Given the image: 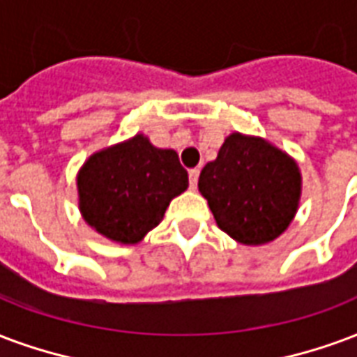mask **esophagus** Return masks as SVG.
I'll use <instances>...</instances> for the list:
<instances>
[{
  "label": "esophagus",
  "mask_w": 357,
  "mask_h": 357,
  "mask_svg": "<svg viewBox=\"0 0 357 357\" xmlns=\"http://www.w3.org/2000/svg\"><path fill=\"white\" fill-rule=\"evenodd\" d=\"M199 176H200L199 168H192V170H189V187H191V189H197V185H199Z\"/></svg>",
  "instance_id": "obj_1"
}]
</instances>
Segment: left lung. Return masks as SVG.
Listing matches in <instances>:
<instances>
[{
    "label": "left lung",
    "mask_w": 357,
    "mask_h": 357,
    "mask_svg": "<svg viewBox=\"0 0 357 357\" xmlns=\"http://www.w3.org/2000/svg\"><path fill=\"white\" fill-rule=\"evenodd\" d=\"M199 191L221 231L242 244L259 245L291 223L301 174L293 158L265 139L231 134L218 158L200 172Z\"/></svg>",
    "instance_id": "left-lung-1"
}]
</instances>
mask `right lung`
Masks as SVG:
<instances>
[{
    "label": "right lung",
    "mask_w": 357,
    "mask_h": 357,
    "mask_svg": "<svg viewBox=\"0 0 357 357\" xmlns=\"http://www.w3.org/2000/svg\"><path fill=\"white\" fill-rule=\"evenodd\" d=\"M189 185L178 153L158 149L142 134L92 155L79 172L84 221L121 244H136L162 221L174 197Z\"/></svg>",
    "instance_id": "add662e5"
}]
</instances>
